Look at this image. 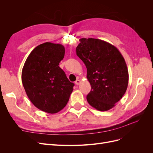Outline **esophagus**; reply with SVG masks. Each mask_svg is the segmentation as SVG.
Wrapping results in <instances>:
<instances>
[{"instance_id":"1","label":"esophagus","mask_w":153,"mask_h":153,"mask_svg":"<svg viewBox=\"0 0 153 153\" xmlns=\"http://www.w3.org/2000/svg\"><path fill=\"white\" fill-rule=\"evenodd\" d=\"M80 84V80H76V81H75V84L76 85H78Z\"/></svg>"}]
</instances>
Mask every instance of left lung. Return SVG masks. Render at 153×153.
Masks as SVG:
<instances>
[{
    "mask_svg": "<svg viewBox=\"0 0 153 153\" xmlns=\"http://www.w3.org/2000/svg\"><path fill=\"white\" fill-rule=\"evenodd\" d=\"M79 41L76 55L85 64L91 85L87 100L96 110H108L127 89L129 75L126 62L118 49L105 41L94 38Z\"/></svg>",
    "mask_w": 153,
    "mask_h": 153,
    "instance_id": "obj_1",
    "label": "left lung"
}]
</instances>
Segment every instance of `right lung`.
I'll return each mask as SVG.
<instances>
[{"label": "right lung", "instance_id": "1", "mask_svg": "<svg viewBox=\"0 0 153 153\" xmlns=\"http://www.w3.org/2000/svg\"><path fill=\"white\" fill-rule=\"evenodd\" d=\"M64 53L61 44H41L30 52L22 69V81L27 96L36 107L49 114L64 108L75 85L59 66Z\"/></svg>", "mask_w": 153, "mask_h": 153}]
</instances>
